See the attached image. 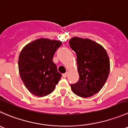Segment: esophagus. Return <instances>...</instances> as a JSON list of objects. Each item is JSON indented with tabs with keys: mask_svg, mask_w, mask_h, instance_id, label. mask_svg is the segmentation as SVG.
<instances>
[{
	"mask_svg": "<svg viewBox=\"0 0 128 128\" xmlns=\"http://www.w3.org/2000/svg\"><path fill=\"white\" fill-rule=\"evenodd\" d=\"M68 72H66V73H64V74H63L62 76H63V77H64V78H66V77L67 76H68Z\"/></svg>",
	"mask_w": 128,
	"mask_h": 128,
	"instance_id": "34e87169",
	"label": "esophagus"
}]
</instances>
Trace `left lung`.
Instances as JSON below:
<instances>
[{
    "label": "left lung",
    "instance_id": "left-lung-1",
    "mask_svg": "<svg viewBox=\"0 0 128 128\" xmlns=\"http://www.w3.org/2000/svg\"><path fill=\"white\" fill-rule=\"evenodd\" d=\"M69 44L76 54L80 76L77 83L70 84L72 92L82 98L92 96L101 90L108 77L110 62L107 52L89 38L74 36Z\"/></svg>",
    "mask_w": 128,
    "mask_h": 128
}]
</instances>
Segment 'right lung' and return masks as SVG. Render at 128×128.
<instances>
[{"instance_id": "obj_1", "label": "right lung", "mask_w": 128, "mask_h": 128, "mask_svg": "<svg viewBox=\"0 0 128 128\" xmlns=\"http://www.w3.org/2000/svg\"><path fill=\"white\" fill-rule=\"evenodd\" d=\"M62 42L41 38L25 45L18 56V71L26 89L34 95L43 97L52 93L61 79L53 62Z\"/></svg>"}]
</instances>
